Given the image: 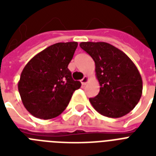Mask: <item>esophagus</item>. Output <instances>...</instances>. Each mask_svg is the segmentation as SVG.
Wrapping results in <instances>:
<instances>
[{
  "instance_id": "obj_1",
  "label": "esophagus",
  "mask_w": 156,
  "mask_h": 156,
  "mask_svg": "<svg viewBox=\"0 0 156 156\" xmlns=\"http://www.w3.org/2000/svg\"><path fill=\"white\" fill-rule=\"evenodd\" d=\"M88 81H89V78H88L87 76H85V77L81 80V83H82L83 85H86V84L87 83Z\"/></svg>"
}]
</instances>
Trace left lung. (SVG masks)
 Returning a JSON list of instances; mask_svg holds the SVG:
<instances>
[{"mask_svg": "<svg viewBox=\"0 0 156 156\" xmlns=\"http://www.w3.org/2000/svg\"><path fill=\"white\" fill-rule=\"evenodd\" d=\"M80 47L95 61L100 89L90 98L94 108L103 116L118 118L138 104L143 80L138 69L126 53L105 42H82Z\"/></svg>", "mask_w": 156, "mask_h": 156, "instance_id": "left-lung-1", "label": "left lung"}]
</instances>
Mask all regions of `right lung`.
Returning a JSON list of instances; mask_svg holds the SVG:
<instances>
[{"label":"right lung","mask_w":156,"mask_h":156,"mask_svg":"<svg viewBox=\"0 0 156 156\" xmlns=\"http://www.w3.org/2000/svg\"><path fill=\"white\" fill-rule=\"evenodd\" d=\"M77 42L57 43L30 59L21 73L18 91L26 109L35 117H56L68 106L81 87L68 69Z\"/></svg>","instance_id":"right-lung-1"}]
</instances>
